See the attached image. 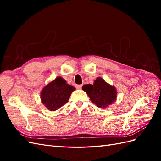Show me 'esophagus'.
Wrapping results in <instances>:
<instances>
[{"label": "esophagus", "instance_id": "34e87169", "mask_svg": "<svg viewBox=\"0 0 161 161\" xmlns=\"http://www.w3.org/2000/svg\"><path fill=\"white\" fill-rule=\"evenodd\" d=\"M82 85H76L75 86H76V88L77 89H80L81 88H82Z\"/></svg>", "mask_w": 161, "mask_h": 161}]
</instances>
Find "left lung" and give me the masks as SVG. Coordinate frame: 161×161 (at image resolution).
<instances>
[{
	"label": "left lung",
	"mask_w": 161,
	"mask_h": 161,
	"mask_svg": "<svg viewBox=\"0 0 161 161\" xmlns=\"http://www.w3.org/2000/svg\"><path fill=\"white\" fill-rule=\"evenodd\" d=\"M82 89L89 95L91 101L99 108H106L115 101L117 91L101 77L94 81L93 85H85Z\"/></svg>",
	"instance_id": "left-lung-1"
}]
</instances>
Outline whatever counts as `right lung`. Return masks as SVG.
<instances>
[{"label": "right lung", "instance_id": "right-lung-1", "mask_svg": "<svg viewBox=\"0 0 161 161\" xmlns=\"http://www.w3.org/2000/svg\"><path fill=\"white\" fill-rule=\"evenodd\" d=\"M74 86L66 83L62 78L58 76L44 86L41 92V101L47 109L56 111L69 101Z\"/></svg>", "mask_w": 161, "mask_h": 161}]
</instances>
